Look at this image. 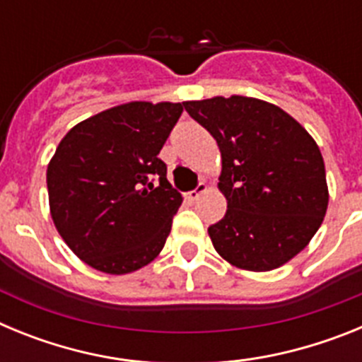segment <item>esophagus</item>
<instances>
[{
    "label": "esophagus",
    "mask_w": 362,
    "mask_h": 362,
    "mask_svg": "<svg viewBox=\"0 0 362 362\" xmlns=\"http://www.w3.org/2000/svg\"><path fill=\"white\" fill-rule=\"evenodd\" d=\"M206 190H209V185H206V183H199L196 188H194V190L188 192L187 197H188V199H190V201H196L197 197H199L201 194H204V192H206Z\"/></svg>",
    "instance_id": "1"
}]
</instances>
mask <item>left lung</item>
<instances>
[{"mask_svg":"<svg viewBox=\"0 0 362 362\" xmlns=\"http://www.w3.org/2000/svg\"><path fill=\"white\" fill-rule=\"evenodd\" d=\"M221 152L225 217L209 228L232 267L270 272L315 235L328 209L325 161L313 137L290 114L263 99L216 95L183 101Z\"/></svg>","mask_w":362,"mask_h":362,"instance_id":"obj_1","label":"left lung"}]
</instances>
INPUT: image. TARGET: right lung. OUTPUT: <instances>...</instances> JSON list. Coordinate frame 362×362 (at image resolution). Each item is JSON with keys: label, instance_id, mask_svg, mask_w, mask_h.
Returning a JSON list of instances; mask_svg holds the SVG:
<instances>
[{"label": "right lung", "instance_id": "obj_1", "mask_svg": "<svg viewBox=\"0 0 362 362\" xmlns=\"http://www.w3.org/2000/svg\"><path fill=\"white\" fill-rule=\"evenodd\" d=\"M181 112V103L130 101L78 123L57 145L47 166L50 216L88 267L123 276L163 250L183 196L158 156Z\"/></svg>", "mask_w": 362, "mask_h": 362}]
</instances>
